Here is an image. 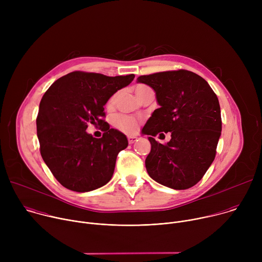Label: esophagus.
<instances>
[{"label": "esophagus", "mask_w": 262, "mask_h": 262, "mask_svg": "<svg viewBox=\"0 0 262 262\" xmlns=\"http://www.w3.org/2000/svg\"><path fill=\"white\" fill-rule=\"evenodd\" d=\"M127 141H128L129 144H134L136 141H138V138L136 136H128Z\"/></svg>", "instance_id": "esophagus-1"}]
</instances>
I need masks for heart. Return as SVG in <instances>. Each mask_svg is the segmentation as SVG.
Masks as SVG:
<instances>
[{
    "label": "heart",
    "instance_id": "1",
    "mask_svg": "<svg viewBox=\"0 0 262 262\" xmlns=\"http://www.w3.org/2000/svg\"><path fill=\"white\" fill-rule=\"evenodd\" d=\"M142 87H145L144 85H140L136 88V90H139L140 88ZM116 96L117 94H113L112 95L108 100L106 101V107L111 108L112 106L114 105L115 103V99H116ZM113 124L116 128H118L119 130L123 132V133H133L136 127H137V124H138V120L133 117V116H129V115H125V114H119L117 116L114 117L113 119Z\"/></svg>",
    "mask_w": 262,
    "mask_h": 262
}]
</instances>
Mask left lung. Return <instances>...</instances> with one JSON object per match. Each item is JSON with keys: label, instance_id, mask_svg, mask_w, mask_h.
<instances>
[{"label": "left lung", "instance_id": "1", "mask_svg": "<svg viewBox=\"0 0 262 262\" xmlns=\"http://www.w3.org/2000/svg\"><path fill=\"white\" fill-rule=\"evenodd\" d=\"M137 81L155 90L160 104L142 129L151 136L145 160L149 176L174 190L192 188L216 154L222 118L215 93L203 78L185 69L141 76ZM162 131L171 133L167 144L153 138Z\"/></svg>", "mask_w": 262, "mask_h": 262}]
</instances>
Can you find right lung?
<instances>
[{"label":"right lung","instance_id":"obj_1","mask_svg":"<svg viewBox=\"0 0 262 262\" xmlns=\"http://www.w3.org/2000/svg\"><path fill=\"white\" fill-rule=\"evenodd\" d=\"M135 74L106 77L73 71L57 80L45 93L37 115L41 157L64 188L96 190L113 176L118 154L128 145L125 135L103 120L104 104L115 92L132 83ZM100 125L99 139L85 132Z\"/></svg>","mask_w":262,"mask_h":262}]
</instances>
